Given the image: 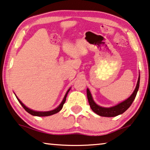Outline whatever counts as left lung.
<instances>
[{
    "instance_id": "left-lung-1",
    "label": "left lung",
    "mask_w": 150,
    "mask_h": 150,
    "mask_svg": "<svg viewBox=\"0 0 150 150\" xmlns=\"http://www.w3.org/2000/svg\"><path fill=\"white\" fill-rule=\"evenodd\" d=\"M139 83H140V74H139V79L138 81H137L136 87H135L134 91H133V93L131 94L130 97L127 98L126 100H125L124 101L117 104V105H115L113 106H111V107L108 108L102 107V106L98 105V104L94 102L91 92H90L89 89L87 88V96L90 107H91V110H93L94 112H96V113L98 114V115L102 117H115L119 115L124 113V112L130 107L133 101H134V100L135 99V97H136L137 91H138L139 88Z\"/></svg>"
}]
</instances>
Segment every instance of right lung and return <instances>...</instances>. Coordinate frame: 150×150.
I'll list each match as a JSON object with an SVG mask.
<instances>
[{
	"label": "right lung",
	"instance_id": "add662e5",
	"mask_svg": "<svg viewBox=\"0 0 150 150\" xmlns=\"http://www.w3.org/2000/svg\"><path fill=\"white\" fill-rule=\"evenodd\" d=\"M70 89H71V88H69V89L67 91L66 93H65L64 98H63V99L62 100V102H61V104H59V105L57 106L56 108H54V109H53L52 110H49V111H37V110H34L30 109V108H28L27 106H26L25 105H24V104L22 103L21 101H20L19 98H18L17 96H16V94L15 93H14V94H15V95H16V98H17L18 100V102H19L20 103V104H21V105L22 106V107H23L24 109H25L26 111L28 112V113L30 114V115H33V116L46 117V116H50V115H54L55 113H57V112H59L61 109H62L63 104H64V103L65 102V100H66L67 95V93H68V92L69 91V90H70Z\"/></svg>",
	"mask_w": 150,
	"mask_h": 150
}]
</instances>
